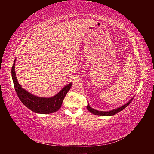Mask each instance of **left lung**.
Wrapping results in <instances>:
<instances>
[{"label":"left lung","mask_w":154,"mask_h":154,"mask_svg":"<svg viewBox=\"0 0 154 154\" xmlns=\"http://www.w3.org/2000/svg\"><path fill=\"white\" fill-rule=\"evenodd\" d=\"M133 100V97L132 99H130L129 100V101H128L127 103H126L125 104H124L123 105H122V106L118 107V108L116 109H113V110H111L110 111H99V110H95L94 109H92V107L90 106L89 103H88L87 106V110L90 112L92 113L93 114H95V115H98V116H113L115 115L117 113L119 112L120 111H122V110H123L125 108H126L129 104L130 103H131L132 100Z\"/></svg>","instance_id":"8db88e82"}]
</instances>
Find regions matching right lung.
Here are the masks:
<instances>
[{"mask_svg": "<svg viewBox=\"0 0 154 154\" xmlns=\"http://www.w3.org/2000/svg\"><path fill=\"white\" fill-rule=\"evenodd\" d=\"M15 62L14 61L11 69V76L15 91L22 103L35 113L48 114L55 112L62 106L65 96L70 90L72 83L64 86L57 94L51 97H38L31 94L19 84L16 77Z\"/></svg>", "mask_w": 154, "mask_h": 154, "instance_id": "1", "label": "right lung"}]
</instances>
